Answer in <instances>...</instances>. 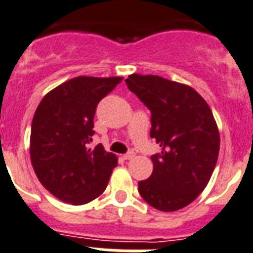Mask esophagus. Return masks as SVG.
I'll return each instance as SVG.
<instances>
[{
    "instance_id": "esophagus-1",
    "label": "esophagus",
    "mask_w": 253,
    "mask_h": 253,
    "mask_svg": "<svg viewBox=\"0 0 253 253\" xmlns=\"http://www.w3.org/2000/svg\"><path fill=\"white\" fill-rule=\"evenodd\" d=\"M133 156H135V153H133V152H128V153H126L125 156H123V159H126V161H128V159L133 158Z\"/></svg>"
}]
</instances>
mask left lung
<instances>
[{
    "label": "left lung",
    "instance_id": "8db88e82",
    "mask_svg": "<svg viewBox=\"0 0 253 253\" xmlns=\"http://www.w3.org/2000/svg\"><path fill=\"white\" fill-rule=\"evenodd\" d=\"M131 92L150 110V137L162 150L153 154V172L139 193L159 211L181 210L207 186L216 167L220 135L215 118L192 87L159 76L131 74Z\"/></svg>",
    "mask_w": 253,
    "mask_h": 253
}]
</instances>
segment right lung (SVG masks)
<instances>
[{"instance_id":"1","label":"right lung","mask_w":253,"mask_h":253,"mask_svg":"<svg viewBox=\"0 0 253 253\" xmlns=\"http://www.w3.org/2000/svg\"><path fill=\"white\" fill-rule=\"evenodd\" d=\"M121 77H76L50 91L31 128V159L38 180L63 202L80 206L105 190L117 157L101 144L90 149L97 104Z\"/></svg>"}]
</instances>
